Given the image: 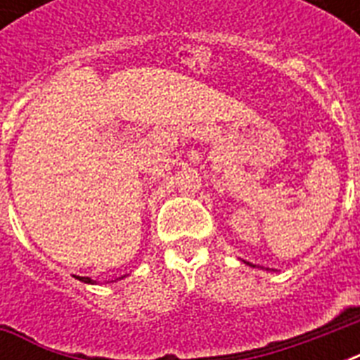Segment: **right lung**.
I'll use <instances>...</instances> for the list:
<instances>
[{
  "instance_id": "obj_1",
  "label": "right lung",
  "mask_w": 360,
  "mask_h": 360,
  "mask_svg": "<svg viewBox=\"0 0 360 360\" xmlns=\"http://www.w3.org/2000/svg\"><path fill=\"white\" fill-rule=\"evenodd\" d=\"M78 280H82V282H86V284H93V280L89 278V276H78Z\"/></svg>"
}]
</instances>
